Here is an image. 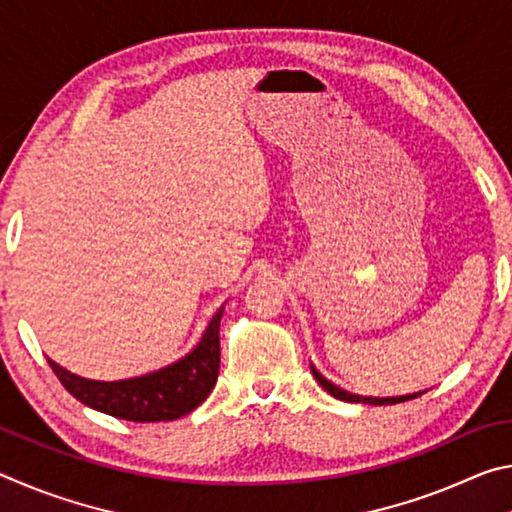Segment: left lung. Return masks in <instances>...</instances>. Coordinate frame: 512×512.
Masks as SVG:
<instances>
[{
    "label": "left lung",
    "mask_w": 512,
    "mask_h": 512,
    "mask_svg": "<svg viewBox=\"0 0 512 512\" xmlns=\"http://www.w3.org/2000/svg\"><path fill=\"white\" fill-rule=\"evenodd\" d=\"M311 372H314V377L320 386L325 388V391L329 395H334L336 400H343V402H363V404H375V406H384V404H400V402H406V400H413V397H420L422 393H411V395H400V397H363V395H352L348 391H343V388L334 386L332 381H327L320 372L311 366Z\"/></svg>",
    "instance_id": "obj_1"
}]
</instances>
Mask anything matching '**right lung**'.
I'll use <instances>...</instances> for the list:
<instances>
[{
  "label": "right lung",
  "instance_id": "1",
  "mask_svg": "<svg viewBox=\"0 0 512 512\" xmlns=\"http://www.w3.org/2000/svg\"><path fill=\"white\" fill-rule=\"evenodd\" d=\"M221 316L223 307L212 316L203 339L183 359L142 377L94 381L72 375L56 361H47L60 384L90 409L131 422L178 420L207 400L219 377Z\"/></svg>",
  "mask_w": 512,
  "mask_h": 512
}]
</instances>
